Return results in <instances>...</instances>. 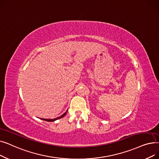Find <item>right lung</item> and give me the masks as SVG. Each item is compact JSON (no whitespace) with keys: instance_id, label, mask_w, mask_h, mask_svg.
<instances>
[{"instance_id":"right-lung-1","label":"right lung","mask_w":159,"mask_h":159,"mask_svg":"<svg viewBox=\"0 0 159 159\" xmlns=\"http://www.w3.org/2000/svg\"><path fill=\"white\" fill-rule=\"evenodd\" d=\"M67 112H68V110H67L63 115H62L61 116H58V117H57V118H55V119H42V120H46V121H48V122H53V121H55V120H57V119H61V118H62V117H64V116L66 115V113H67Z\"/></svg>"}]
</instances>
